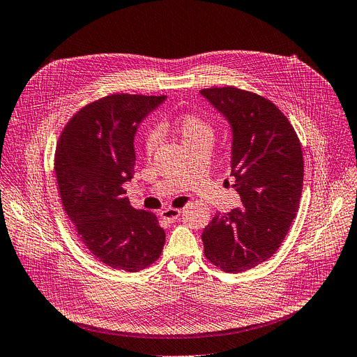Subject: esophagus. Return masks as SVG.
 <instances>
[{
  "mask_svg": "<svg viewBox=\"0 0 357 357\" xmlns=\"http://www.w3.org/2000/svg\"><path fill=\"white\" fill-rule=\"evenodd\" d=\"M181 216V210L179 208H165L160 212V218L165 219L167 223H174L178 220Z\"/></svg>",
  "mask_w": 357,
  "mask_h": 357,
  "instance_id": "1",
  "label": "esophagus"
}]
</instances>
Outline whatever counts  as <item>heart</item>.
<instances>
[{"mask_svg":"<svg viewBox=\"0 0 357 357\" xmlns=\"http://www.w3.org/2000/svg\"><path fill=\"white\" fill-rule=\"evenodd\" d=\"M169 128L174 129L175 134L179 137L182 144L185 147H191V145H212L213 138H215V129L206 117L195 114V113H187L179 116L175 122H162L158 125V130L165 132ZM158 142V134L157 130L151 129L147 132L144 141V150L147 154H151L154 149L157 147Z\"/></svg>","mask_w":357,"mask_h":357,"instance_id":"heart-1","label":"heart"}]
</instances>
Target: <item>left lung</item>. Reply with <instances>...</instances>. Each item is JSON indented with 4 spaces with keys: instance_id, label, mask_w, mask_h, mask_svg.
Wrapping results in <instances>:
<instances>
[{
    "instance_id": "1",
    "label": "left lung",
    "mask_w": 357,
    "mask_h": 357,
    "mask_svg": "<svg viewBox=\"0 0 357 357\" xmlns=\"http://www.w3.org/2000/svg\"><path fill=\"white\" fill-rule=\"evenodd\" d=\"M200 94L231 128V176L243 207L218 212L204 228V255L215 266L238 273L280 248L298 210L303 153L293 125L265 97L235 86Z\"/></svg>"
}]
</instances>
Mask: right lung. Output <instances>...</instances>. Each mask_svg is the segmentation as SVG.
Masks as SVG:
<instances>
[{
    "mask_svg": "<svg viewBox=\"0 0 357 357\" xmlns=\"http://www.w3.org/2000/svg\"><path fill=\"white\" fill-rule=\"evenodd\" d=\"M166 97L112 94L85 105L64 126L54 169L64 212L89 252L113 269L138 272L162 255L157 216L130 206L134 138Z\"/></svg>",
    "mask_w": 357,
    "mask_h": 357,
    "instance_id": "right-lung-1",
    "label": "right lung"
}]
</instances>
